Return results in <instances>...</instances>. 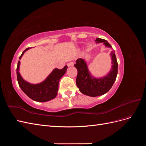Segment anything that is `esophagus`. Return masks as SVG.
I'll return each instance as SVG.
<instances>
[{"label": "esophagus", "instance_id": "esophagus-1", "mask_svg": "<svg viewBox=\"0 0 146 146\" xmlns=\"http://www.w3.org/2000/svg\"><path fill=\"white\" fill-rule=\"evenodd\" d=\"M74 64V62H69L67 65L68 67H70V66H73Z\"/></svg>", "mask_w": 146, "mask_h": 146}]
</instances>
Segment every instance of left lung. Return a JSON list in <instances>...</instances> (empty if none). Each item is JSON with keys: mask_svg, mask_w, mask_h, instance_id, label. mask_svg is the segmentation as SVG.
Wrapping results in <instances>:
<instances>
[{"mask_svg": "<svg viewBox=\"0 0 146 146\" xmlns=\"http://www.w3.org/2000/svg\"><path fill=\"white\" fill-rule=\"evenodd\" d=\"M95 41L96 43L103 42L105 47L112 48L105 39L98 38ZM110 56H111V68L107 75L100 78L92 76L85 60L78 58L76 60V64H74L78 71L76 84L82 93L91 97H96L107 93L111 89L117 77L118 64L114 50L110 53Z\"/></svg>", "mask_w": 146, "mask_h": 146, "instance_id": "8db88e82", "label": "left lung"}]
</instances>
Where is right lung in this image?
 I'll return each mask as SVG.
<instances>
[{
    "label": "right lung",
    "instance_id": "right-lung-1",
    "mask_svg": "<svg viewBox=\"0 0 146 146\" xmlns=\"http://www.w3.org/2000/svg\"><path fill=\"white\" fill-rule=\"evenodd\" d=\"M30 48L31 47L27 48L19 56V60ZM19 66L20 61H18L16 69L17 82L21 89L29 98L40 102H45L56 98L58 94L60 80L67 70V66H65L62 69H54L44 80L38 84H32L24 80L19 73Z\"/></svg>",
    "mask_w": 146,
    "mask_h": 146
}]
</instances>
